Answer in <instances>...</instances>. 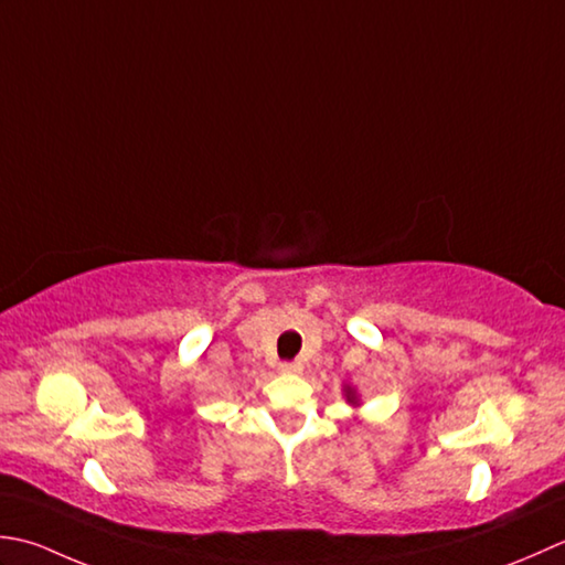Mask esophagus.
I'll use <instances>...</instances> for the list:
<instances>
[{"instance_id":"1","label":"esophagus","mask_w":565,"mask_h":565,"mask_svg":"<svg viewBox=\"0 0 565 565\" xmlns=\"http://www.w3.org/2000/svg\"><path fill=\"white\" fill-rule=\"evenodd\" d=\"M280 373H285V375H299V373H302V363H299V361L280 363Z\"/></svg>"}]
</instances>
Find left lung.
Here are the masks:
<instances>
[{"mask_svg":"<svg viewBox=\"0 0 565 565\" xmlns=\"http://www.w3.org/2000/svg\"><path fill=\"white\" fill-rule=\"evenodd\" d=\"M343 393H347V399L351 402V405H359V395H355V390L351 385L343 387Z\"/></svg>","mask_w":565,"mask_h":565,"instance_id":"left-lung-1","label":"left lung"}]
</instances>
